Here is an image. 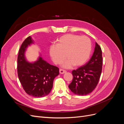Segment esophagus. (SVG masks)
<instances>
[{
  "label": "esophagus",
  "mask_w": 124,
  "mask_h": 124,
  "mask_svg": "<svg viewBox=\"0 0 124 124\" xmlns=\"http://www.w3.org/2000/svg\"><path fill=\"white\" fill-rule=\"evenodd\" d=\"M66 72V71L65 70H63L62 69H59V73L61 74H63V73H65Z\"/></svg>",
  "instance_id": "esophagus-1"
}]
</instances>
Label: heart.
<instances>
[{
	"mask_svg": "<svg viewBox=\"0 0 124 124\" xmlns=\"http://www.w3.org/2000/svg\"><path fill=\"white\" fill-rule=\"evenodd\" d=\"M92 51L91 41L86 36L68 34L62 36L58 41L56 46H52L50 54L53 61L61 63L66 57V61L62 66L70 68L75 66L83 65L89 57Z\"/></svg>",
	"mask_w": 124,
	"mask_h": 124,
	"instance_id": "1",
	"label": "heart"
}]
</instances>
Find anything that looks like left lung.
<instances>
[{"label":"left lung","mask_w":124,"mask_h":124,"mask_svg":"<svg viewBox=\"0 0 124 124\" xmlns=\"http://www.w3.org/2000/svg\"><path fill=\"white\" fill-rule=\"evenodd\" d=\"M103 59L101 47L95 43L94 52L86 64L73 70V80L69 88L73 93L78 96L87 95L95 89L102 72Z\"/></svg>","instance_id":"left-lung-1"}]
</instances>
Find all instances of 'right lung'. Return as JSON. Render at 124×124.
I'll list each match as a JSON object with an SVG mask.
<instances>
[{"label":"right lung","instance_id":"add662e5","mask_svg":"<svg viewBox=\"0 0 124 124\" xmlns=\"http://www.w3.org/2000/svg\"><path fill=\"white\" fill-rule=\"evenodd\" d=\"M33 43L34 41L29 36L22 44L17 57V74L25 92L30 96L41 98L50 93L54 78L59 74V68L50 65L41 56L35 62H28L26 51Z\"/></svg>","mask_w":124,"mask_h":124}]
</instances>
